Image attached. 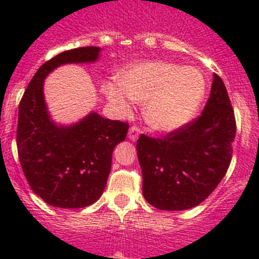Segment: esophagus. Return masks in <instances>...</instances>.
Listing matches in <instances>:
<instances>
[{"label": "esophagus", "mask_w": 259, "mask_h": 259, "mask_svg": "<svg viewBox=\"0 0 259 259\" xmlns=\"http://www.w3.org/2000/svg\"><path fill=\"white\" fill-rule=\"evenodd\" d=\"M139 136H140V130L137 127H131L130 128V131H128V139L131 141H136L137 139H139Z\"/></svg>", "instance_id": "esophagus-1"}]
</instances>
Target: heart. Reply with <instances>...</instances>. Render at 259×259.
I'll return each mask as SVG.
<instances>
[{
    "instance_id": "b5f03b06",
    "label": "heart",
    "mask_w": 259,
    "mask_h": 259,
    "mask_svg": "<svg viewBox=\"0 0 259 259\" xmlns=\"http://www.w3.org/2000/svg\"><path fill=\"white\" fill-rule=\"evenodd\" d=\"M116 83L102 91L119 113L131 111L130 100L143 104V115L152 130L172 132L191 120L205 95V79L196 67L166 61H143L116 74Z\"/></svg>"
}]
</instances>
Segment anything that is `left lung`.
<instances>
[{
	"label": "left lung",
	"instance_id": "8db88e82",
	"mask_svg": "<svg viewBox=\"0 0 259 259\" xmlns=\"http://www.w3.org/2000/svg\"><path fill=\"white\" fill-rule=\"evenodd\" d=\"M235 135L236 122L227 89L214 74L210 97L198 118L163 139L139 137L144 198L168 211L200 205L227 172Z\"/></svg>",
	"mask_w": 259,
	"mask_h": 259
}]
</instances>
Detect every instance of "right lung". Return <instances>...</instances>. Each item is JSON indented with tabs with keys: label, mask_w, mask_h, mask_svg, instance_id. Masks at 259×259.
I'll list each match as a JSON object with an SVG mask.
<instances>
[{
	"label": "right lung",
	"mask_w": 259,
	"mask_h": 259,
	"mask_svg": "<svg viewBox=\"0 0 259 259\" xmlns=\"http://www.w3.org/2000/svg\"><path fill=\"white\" fill-rule=\"evenodd\" d=\"M101 49L66 50L45 62L32 77L19 104L17 146L32 191L50 206L81 209L104 193L113 150L127 136L128 124L91 111L71 125L57 124L44 97L45 77L67 63H92Z\"/></svg>",
	"instance_id": "add662e5"
}]
</instances>
